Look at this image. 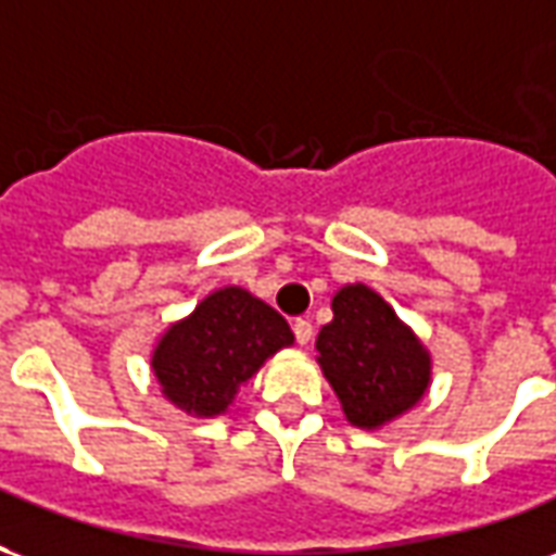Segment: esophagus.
Listing matches in <instances>:
<instances>
[{
  "label": "esophagus",
  "mask_w": 556,
  "mask_h": 556,
  "mask_svg": "<svg viewBox=\"0 0 556 556\" xmlns=\"http://www.w3.org/2000/svg\"><path fill=\"white\" fill-rule=\"evenodd\" d=\"M291 330H294V339H298L301 345H309V342H313V325H309L306 318H298V321L291 325Z\"/></svg>",
  "instance_id": "obj_1"
}]
</instances>
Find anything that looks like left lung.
<instances>
[{"instance_id":"1","label":"left lung","mask_w":556,"mask_h":556,"mask_svg":"<svg viewBox=\"0 0 556 556\" xmlns=\"http://www.w3.org/2000/svg\"><path fill=\"white\" fill-rule=\"evenodd\" d=\"M333 321L318 330V366L357 429H381L426 396L431 357L393 306L363 282L333 294Z\"/></svg>"}]
</instances>
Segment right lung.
Listing matches in <instances>:
<instances>
[{
    "instance_id": "add662e5",
    "label": "right lung",
    "mask_w": 556,
    "mask_h": 556,
    "mask_svg": "<svg viewBox=\"0 0 556 556\" xmlns=\"http://www.w3.org/2000/svg\"><path fill=\"white\" fill-rule=\"evenodd\" d=\"M294 342L289 321L247 289L226 286L166 327L151 351L163 396L193 417H219L267 357Z\"/></svg>"
}]
</instances>
